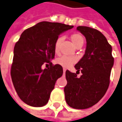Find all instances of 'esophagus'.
<instances>
[{"label":"esophagus","mask_w":122,"mask_h":122,"mask_svg":"<svg viewBox=\"0 0 122 122\" xmlns=\"http://www.w3.org/2000/svg\"><path fill=\"white\" fill-rule=\"evenodd\" d=\"M63 72H66V68H63Z\"/></svg>","instance_id":"1"}]
</instances>
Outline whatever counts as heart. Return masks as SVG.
<instances>
[{
	"label": "heart",
	"instance_id": "b5f03b06",
	"mask_svg": "<svg viewBox=\"0 0 122 122\" xmlns=\"http://www.w3.org/2000/svg\"><path fill=\"white\" fill-rule=\"evenodd\" d=\"M71 40L72 42L73 45L76 47H82L84 42V39L83 36L80 33H73L71 36ZM61 38H57L55 41L54 50L55 53H59L60 50V44H61ZM77 61V59L75 57L72 56H61L60 57L57 58L55 62L58 65H60L63 68H69L72 64H74Z\"/></svg>",
	"mask_w": 122,
	"mask_h": 122
}]
</instances>
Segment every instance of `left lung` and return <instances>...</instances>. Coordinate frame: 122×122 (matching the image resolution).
I'll list each match as a JSON object with an SVG mask.
<instances>
[{
  "label": "left lung",
  "instance_id": "left-lung-1",
  "mask_svg": "<svg viewBox=\"0 0 122 122\" xmlns=\"http://www.w3.org/2000/svg\"><path fill=\"white\" fill-rule=\"evenodd\" d=\"M86 40L85 54L75 66L76 73L66 72L67 84L64 87L67 104L75 109H86L97 103L106 93L114 58L112 47L98 30L77 26ZM81 71L83 75L77 78Z\"/></svg>",
  "mask_w": 122,
  "mask_h": 122
}]
</instances>
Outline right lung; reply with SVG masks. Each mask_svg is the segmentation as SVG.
<instances>
[{"label":"right lung","instance_id":"right-lung-1","mask_svg":"<svg viewBox=\"0 0 122 122\" xmlns=\"http://www.w3.org/2000/svg\"><path fill=\"white\" fill-rule=\"evenodd\" d=\"M73 26L42 21L26 29L14 48L11 77L20 99L27 105L42 107L49 101L56 81L63 75L60 65H53L54 46L61 33ZM50 67L41 69L43 64ZM47 65V64H46Z\"/></svg>","mask_w":122,"mask_h":122}]
</instances>
